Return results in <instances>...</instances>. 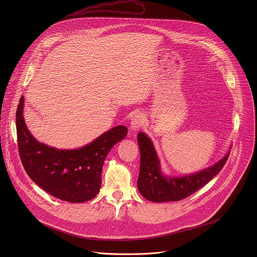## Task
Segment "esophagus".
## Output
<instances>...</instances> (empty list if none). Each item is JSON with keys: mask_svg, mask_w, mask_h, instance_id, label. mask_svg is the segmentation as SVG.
Masks as SVG:
<instances>
[{"mask_svg": "<svg viewBox=\"0 0 257 257\" xmlns=\"http://www.w3.org/2000/svg\"><path fill=\"white\" fill-rule=\"evenodd\" d=\"M144 122H145V118L141 113L135 114L134 117L132 118V121H131V129L132 130L139 129L141 126H143Z\"/></svg>", "mask_w": 257, "mask_h": 257, "instance_id": "34e87169", "label": "esophagus"}]
</instances>
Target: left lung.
Wrapping results in <instances>:
<instances>
[{
  "instance_id": "obj_1",
  "label": "left lung",
  "mask_w": 257,
  "mask_h": 257,
  "mask_svg": "<svg viewBox=\"0 0 257 257\" xmlns=\"http://www.w3.org/2000/svg\"><path fill=\"white\" fill-rule=\"evenodd\" d=\"M140 170L137 187L140 194L150 201L165 202L184 199L203 187L219 172L228 161L230 152L216 164L193 175L166 177L162 174L160 161L152 140L139 132Z\"/></svg>"
}]
</instances>
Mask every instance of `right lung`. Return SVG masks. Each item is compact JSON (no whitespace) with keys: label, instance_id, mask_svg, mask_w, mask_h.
Returning a JSON list of instances; mask_svg holds the SVG:
<instances>
[{"label":"right lung","instance_id":"right-lung-1","mask_svg":"<svg viewBox=\"0 0 257 257\" xmlns=\"http://www.w3.org/2000/svg\"><path fill=\"white\" fill-rule=\"evenodd\" d=\"M24 98L16 112L17 145L31 180L51 195L68 202H85L99 191L103 162L113 146L125 138L127 127L117 126L78 150H57L39 142L23 119Z\"/></svg>","mask_w":257,"mask_h":257}]
</instances>
